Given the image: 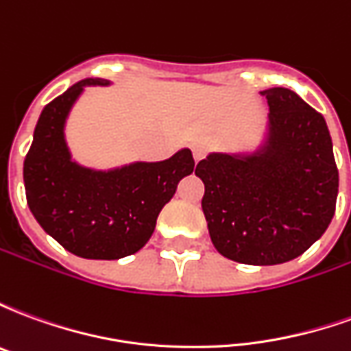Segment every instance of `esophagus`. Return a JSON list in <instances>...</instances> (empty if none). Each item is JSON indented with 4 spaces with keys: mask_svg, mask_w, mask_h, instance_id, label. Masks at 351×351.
<instances>
[{
    "mask_svg": "<svg viewBox=\"0 0 351 351\" xmlns=\"http://www.w3.org/2000/svg\"><path fill=\"white\" fill-rule=\"evenodd\" d=\"M191 152H193V160L199 161L205 158V146L201 145V143H195V145L191 146Z\"/></svg>",
    "mask_w": 351,
    "mask_h": 351,
    "instance_id": "obj_1",
    "label": "esophagus"
}]
</instances>
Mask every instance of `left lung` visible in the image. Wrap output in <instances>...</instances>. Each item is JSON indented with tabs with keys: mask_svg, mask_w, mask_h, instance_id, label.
<instances>
[{
	"mask_svg": "<svg viewBox=\"0 0 351 351\" xmlns=\"http://www.w3.org/2000/svg\"><path fill=\"white\" fill-rule=\"evenodd\" d=\"M269 118L246 152H210L195 167L214 248L246 265L299 258L329 228L339 171L324 116L287 88L261 92Z\"/></svg>",
	"mask_w": 351,
	"mask_h": 351,
	"instance_id": "1",
	"label": "left lung"
}]
</instances>
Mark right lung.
Here are the masks:
<instances>
[{
  "label": "right lung",
  "mask_w": 351,
  "mask_h": 351,
  "mask_svg": "<svg viewBox=\"0 0 351 351\" xmlns=\"http://www.w3.org/2000/svg\"><path fill=\"white\" fill-rule=\"evenodd\" d=\"M108 84L105 79L80 80L50 101L24 160L27 206L35 220L65 250L84 259H120L141 250L178 182L195 167L190 148L169 160L112 169L84 167L73 160L67 118L84 88Z\"/></svg>",
  "instance_id": "1"
}]
</instances>
